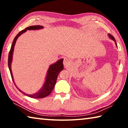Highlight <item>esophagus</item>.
<instances>
[{
	"mask_svg": "<svg viewBox=\"0 0 128 128\" xmlns=\"http://www.w3.org/2000/svg\"><path fill=\"white\" fill-rule=\"evenodd\" d=\"M71 63V60L68 59V58H64V61H63V64L65 66H68L69 65H70Z\"/></svg>",
	"mask_w": 128,
	"mask_h": 128,
	"instance_id": "34e87169",
	"label": "esophagus"
}]
</instances>
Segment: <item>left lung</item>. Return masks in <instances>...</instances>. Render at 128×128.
Masks as SVG:
<instances>
[{
    "label": "left lung",
    "mask_w": 128,
    "mask_h": 128,
    "mask_svg": "<svg viewBox=\"0 0 128 128\" xmlns=\"http://www.w3.org/2000/svg\"><path fill=\"white\" fill-rule=\"evenodd\" d=\"M108 36H110V38H111V39H112V40H114V42H115V43H116V40H115V39H114V36H112V35H111V34H109V35H108ZM117 45V44H116Z\"/></svg>",
    "instance_id": "obj_1"
}]
</instances>
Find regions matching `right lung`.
Returning a JSON list of instances; mask_svg holds the SVG:
<instances>
[{
	"label": "right lung",
	"instance_id": "obj_1",
	"mask_svg": "<svg viewBox=\"0 0 128 128\" xmlns=\"http://www.w3.org/2000/svg\"><path fill=\"white\" fill-rule=\"evenodd\" d=\"M42 28H43L42 26H40V25H33V26H31L28 27L26 28H25L24 30H21V32H19L18 34H17V35L15 36V38H14V40L13 41L12 46H11V48H10V51L9 55H8V68H9V69H10L12 81L14 82V85L16 86V84H14V77H13L12 72L11 70V62L12 61V55H13V52H14V47L17 38H18V36H20V35H21L22 33H25L27 30H38V29H42ZM62 62H63V59H60L59 60H58L57 62H56L55 64H52L50 66L48 70L47 71L46 81H45L44 85H43V86H42V88H41V89L38 92L36 93V94H31V95L26 94H25V93L23 92H21L20 89H18L17 86L16 88H18L20 92H22L23 94H24L25 95H27V96L30 97V98H43L47 96H48V95L50 94V93L52 92V90L54 89V86H55V84L56 82V80H57L58 74H59V73L61 72L62 69H63V64H62Z\"/></svg>",
	"mask_w": 128,
	"mask_h": 128
}]
</instances>
